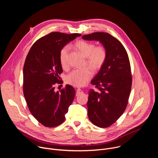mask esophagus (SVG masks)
<instances>
[{"mask_svg": "<svg viewBox=\"0 0 158 158\" xmlns=\"http://www.w3.org/2000/svg\"><path fill=\"white\" fill-rule=\"evenodd\" d=\"M83 93V91H82V89H79V88H78L77 89V94H81V93Z\"/></svg>", "mask_w": 158, "mask_h": 158, "instance_id": "34e87169", "label": "esophagus"}]
</instances>
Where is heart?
Here are the masks:
<instances>
[{
    "mask_svg": "<svg viewBox=\"0 0 158 158\" xmlns=\"http://www.w3.org/2000/svg\"><path fill=\"white\" fill-rule=\"evenodd\" d=\"M74 46L83 56L86 57L87 64L93 69L99 70L104 65L107 57V51L104 46H96L94 43L84 40L77 41ZM68 47L65 46L59 53L60 63L64 69L68 67ZM93 74L90 67L74 70L66 77V82L74 86H82L92 77Z\"/></svg>",
    "mask_w": 158,
    "mask_h": 158,
    "instance_id": "obj_1",
    "label": "heart"
}]
</instances>
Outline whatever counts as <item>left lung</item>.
Listing matches in <instances>:
<instances>
[{
  "label": "left lung",
  "mask_w": 158,
  "mask_h": 158,
  "mask_svg": "<svg viewBox=\"0 0 158 158\" xmlns=\"http://www.w3.org/2000/svg\"><path fill=\"white\" fill-rule=\"evenodd\" d=\"M82 37L100 42L107 51L104 65L91 82L99 91L90 90L87 106L91 123L107 127L122 116L127 105L132 85L128 55L123 44L108 33L94 32Z\"/></svg>",
  "instance_id": "1"
}]
</instances>
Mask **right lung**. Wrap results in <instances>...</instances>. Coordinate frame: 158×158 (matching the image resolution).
Returning <instances> with one entry per match:
<instances>
[{
  "mask_svg": "<svg viewBox=\"0 0 158 158\" xmlns=\"http://www.w3.org/2000/svg\"><path fill=\"white\" fill-rule=\"evenodd\" d=\"M80 34L51 32L37 40L31 48L23 68V91L32 116L43 126L53 127L65 121L74 96V88L66 84L55 91L62 73L59 53Z\"/></svg>",
  "mask_w": 158,
  "mask_h": 158,
  "instance_id": "right-lung-1",
  "label": "right lung"
}]
</instances>
